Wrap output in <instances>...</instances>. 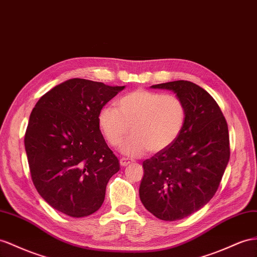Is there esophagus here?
<instances>
[{"mask_svg": "<svg viewBox=\"0 0 257 257\" xmlns=\"http://www.w3.org/2000/svg\"><path fill=\"white\" fill-rule=\"evenodd\" d=\"M119 163H120L121 166H127V165H129V164L131 163V161L128 160V159H124V157H122V159H120Z\"/></svg>", "mask_w": 257, "mask_h": 257, "instance_id": "34e87169", "label": "esophagus"}]
</instances>
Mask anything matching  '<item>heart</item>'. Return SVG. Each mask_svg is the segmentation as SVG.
<instances>
[{
  "mask_svg": "<svg viewBox=\"0 0 257 257\" xmlns=\"http://www.w3.org/2000/svg\"><path fill=\"white\" fill-rule=\"evenodd\" d=\"M117 108L105 106L98 114V126L111 147L123 154L141 156L147 151L161 152L178 139L185 128L187 108L180 97L146 89L136 90L117 101Z\"/></svg>",
  "mask_w": 257,
  "mask_h": 257,
  "instance_id": "b5f03b06",
  "label": "heart"
}]
</instances>
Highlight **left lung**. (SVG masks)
Here are the masks:
<instances>
[{
    "label": "left lung",
    "mask_w": 257,
    "mask_h": 257,
    "mask_svg": "<svg viewBox=\"0 0 257 257\" xmlns=\"http://www.w3.org/2000/svg\"><path fill=\"white\" fill-rule=\"evenodd\" d=\"M173 91L187 108L185 128L172 146L143 162L140 200L157 218H185L210 201L230 157L228 124L218 104L193 82L152 85Z\"/></svg>",
    "instance_id": "1"
}]
</instances>
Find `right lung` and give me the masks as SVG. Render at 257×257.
<instances>
[{
	"label": "right lung",
	"instance_id": "obj_1",
	"mask_svg": "<svg viewBox=\"0 0 257 257\" xmlns=\"http://www.w3.org/2000/svg\"><path fill=\"white\" fill-rule=\"evenodd\" d=\"M123 89L69 79L32 109L25 135L32 182L58 212L78 218L102 206L107 182L120 166L101 134L98 114Z\"/></svg>",
	"mask_w": 257,
	"mask_h": 257
}]
</instances>
